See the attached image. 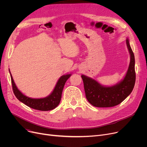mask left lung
I'll list each match as a JSON object with an SVG mask.
<instances>
[{
	"instance_id": "8db88e82",
	"label": "left lung",
	"mask_w": 147,
	"mask_h": 147,
	"mask_svg": "<svg viewBox=\"0 0 147 147\" xmlns=\"http://www.w3.org/2000/svg\"><path fill=\"white\" fill-rule=\"evenodd\" d=\"M126 43L130 54V63L124 78L119 83L111 86H105L89 77L81 76L86 97L92 105L96 107H114L123 102L132 92L136 80L135 56L128 38Z\"/></svg>"
}]
</instances>
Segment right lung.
<instances>
[{"label":"right lung","instance_id":"right-lung-1","mask_svg":"<svg viewBox=\"0 0 147 147\" xmlns=\"http://www.w3.org/2000/svg\"><path fill=\"white\" fill-rule=\"evenodd\" d=\"M9 71L11 78L13 92L15 96L20 101L24 103L28 107L40 111L52 110L55 109L59 105L65 83L71 76V74H67L61 76L53 91L48 96L42 98H32L26 96L18 89L13 81L10 70Z\"/></svg>","mask_w":147,"mask_h":147}]
</instances>
